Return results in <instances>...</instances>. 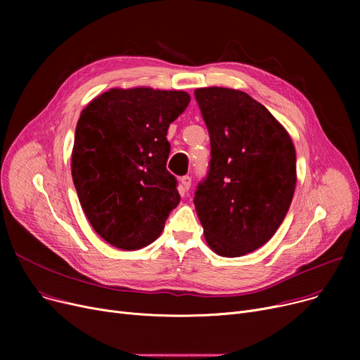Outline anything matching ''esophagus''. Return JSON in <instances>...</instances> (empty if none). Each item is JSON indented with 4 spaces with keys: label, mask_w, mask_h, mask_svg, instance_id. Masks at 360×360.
Segmentation results:
<instances>
[{
    "label": "esophagus",
    "mask_w": 360,
    "mask_h": 360,
    "mask_svg": "<svg viewBox=\"0 0 360 360\" xmlns=\"http://www.w3.org/2000/svg\"><path fill=\"white\" fill-rule=\"evenodd\" d=\"M181 184H182V190L188 191V190H190V186H191V176H188V175L182 176Z\"/></svg>",
    "instance_id": "obj_1"
}]
</instances>
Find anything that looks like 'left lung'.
Here are the masks:
<instances>
[{
	"label": "left lung",
	"instance_id": "8db88e82",
	"mask_svg": "<svg viewBox=\"0 0 360 360\" xmlns=\"http://www.w3.org/2000/svg\"><path fill=\"white\" fill-rule=\"evenodd\" d=\"M194 94L212 146L195 212L209 247L221 257H240L262 247L288 214L296 185L295 146L248 93L204 87Z\"/></svg>",
	"mask_w": 360,
	"mask_h": 360
}]
</instances>
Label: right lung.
Masks as SVG:
<instances>
[{
    "mask_svg": "<svg viewBox=\"0 0 360 360\" xmlns=\"http://www.w3.org/2000/svg\"><path fill=\"white\" fill-rule=\"evenodd\" d=\"M190 103L181 90L110 89L93 99L75 127L71 174L83 210L115 248L134 251L159 238L179 204L166 169L167 128Z\"/></svg>",
    "mask_w": 360,
    "mask_h": 360,
    "instance_id": "right-lung-1",
    "label": "right lung"
}]
</instances>
